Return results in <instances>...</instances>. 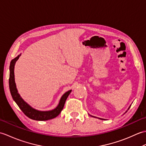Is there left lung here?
<instances>
[{
  "label": "left lung",
  "instance_id": "left-lung-1",
  "mask_svg": "<svg viewBox=\"0 0 146 146\" xmlns=\"http://www.w3.org/2000/svg\"><path fill=\"white\" fill-rule=\"evenodd\" d=\"M130 107H131V106L129 107V108H128V109H127V110H129V108H130ZM127 111H126V112H127ZM91 116H92V117H96V118H98V119H102V120H104V119H102V118H99V117H94V116H92V115H91Z\"/></svg>",
  "mask_w": 146,
  "mask_h": 146
}]
</instances>
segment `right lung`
Returning a JSON list of instances; mask_svg holds the SVG:
<instances>
[{
	"instance_id": "1",
	"label": "right lung",
	"mask_w": 146,
	"mask_h": 146,
	"mask_svg": "<svg viewBox=\"0 0 146 146\" xmlns=\"http://www.w3.org/2000/svg\"><path fill=\"white\" fill-rule=\"evenodd\" d=\"M21 55H19L17 57H16L15 59H12L10 64V74H9V89L11 91V96L12 97L15 103L17 104L19 108L21 109V111L24 113L25 115H27L28 117L31 119L35 120V121H47V120L54 119L56 117L59 115L60 112L64 108V106L66 102V100L68 96L70 94V93L72 91V90H68L67 92L64 93L61 97L59 104L56 108L50 110V111H38L28 104L25 100L21 98V96L18 92V90L16 87V84L15 82V76H14V67L15 62L19 59Z\"/></svg>"
}]
</instances>
